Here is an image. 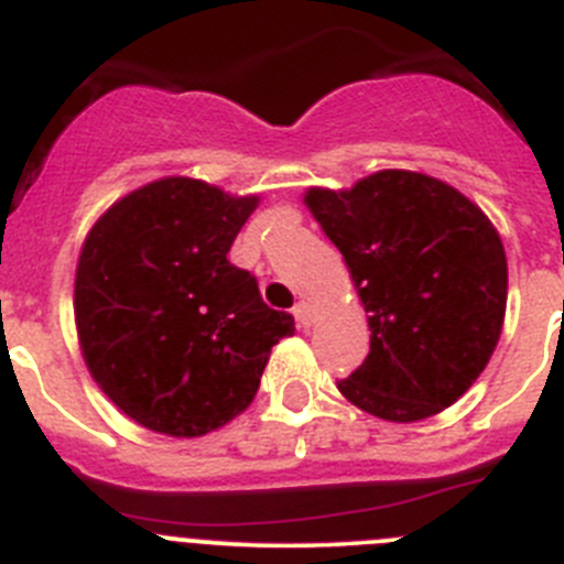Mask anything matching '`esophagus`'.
Listing matches in <instances>:
<instances>
[{
  "instance_id": "obj_1",
  "label": "esophagus",
  "mask_w": 564,
  "mask_h": 564,
  "mask_svg": "<svg viewBox=\"0 0 564 564\" xmlns=\"http://www.w3.org/2000/svg\"><path fill=\"white\" fill-rule=\"evenodd\" d=\"M293 315H296L299 324L310 326V324H313V304L304 302V299H302V302H299L296 307H293Z\"/></svg>"
}]
</instances>
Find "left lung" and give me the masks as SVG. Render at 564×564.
<instances>
[{
  "instance_id": "8db88e82",
  "label": "left lung",
  "mask_w": 564,
  "mask_h": 564,
  "mask_svg": "<svg viewBox=\"0 0 564 564\" xmlns=\"http://www.w3.org/2000/svg\"><path fill=\"white\" fill-rule=\"evenodd\" d=\"M304 205L340 249L371 329V354L340 393L390 423L452 406L490 362L507 313L490 218L448 182L404 169L307 187Z\"/></svg>"
}]
</instances>
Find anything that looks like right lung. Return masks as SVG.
<instances>
[{
	"label": "right lung",
	"instance_id": "right-lung-1",
	"mask_svg": "<svg viewBox=\"0 0 564 564\" xmlns=\"http://www.w3.org/2000/svg\"><path fill=\"white\" fill-rule=\"evenodd\" d=\"M260 196L160 176L112 202L79 249L74 324L101 393L141 426L202 437L254 401L293 315L227 260Z\"/></svg>",
	"mask_w": 564,
	"mask_h": 564
}]
</instances>
